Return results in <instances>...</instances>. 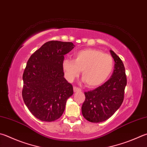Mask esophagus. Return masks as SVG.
Segmentation results:
<instances>
[{
    "mask_svg": "<svg viewBox=\"0 0 147 147\" xmlns=\"http://www.w3.org/2000/svg\"><path fill=\"white\" fill-rule=\"evenodd\" d=\"M73 90H74V92H78V91H81V89L78 87L74 86V87H73Z\"/></svg>",
    "mask_w": 147,
    "mask_h": 147,
    "instance_id": "esophagus-1",
    "label": "esophagus"
}]
</instances>
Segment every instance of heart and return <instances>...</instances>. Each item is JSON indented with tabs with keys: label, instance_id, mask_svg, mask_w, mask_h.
<instances>
[{
	"label": "heart",
	"instance_id": "b5f03b06",
	"mask_svg": "<svg viewBox=\"0 0 147 147\" xmlns=\"http://www.w3.org/2000/svg\"><path fill=\"white\" fill-rule=\"evenodd\" d=\"M114 59L111 55L100 50L85 49L74 54L73 60L65 58L62 68L66 79L69 82L82 76L88 87H96L105 83L114 69Z\"/></svg>",
	"mask_w": 147,
	"mask_h": 147
}]
</instances>
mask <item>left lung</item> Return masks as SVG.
Returning <instances> with one entry per match:
<instances>
[{"instance_id":"1","label":"left lung","mask_w":147,"mask_h":147,"mask_svg":"<svg viewBox=\"0 0 147 147\" xmlns=\"http://www.w3.org/2000/svg\"><path fill=\"white\" fill-rule=\"evenodd\" d=\"M114 60L113 73L108 81L96 89L85 92V100L82 107L83 116L92 123L108 119L121 105L124 99L127 77L123 63L113 51L110 50Z\"/></svg>"}]
</instances>
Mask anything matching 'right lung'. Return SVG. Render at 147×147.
Here are the masks:
<instances>
[{"instance_id":"add662e5","label":"right lung","mask_w":147,"mask_h":147,"mask_svg":"<svg viewBox=\"0 0 147 147\" xmlns=\"http://www.w3.org/2000/svg\"><path fill=\"white\" fill-rule=\"evenodd\" d=\"M74 47L72 42L49 41L32 55L23 74L24 101L34 116L43 121L60 118L73 87L64 77V55Z\"/></svg>"}]
</instances>
